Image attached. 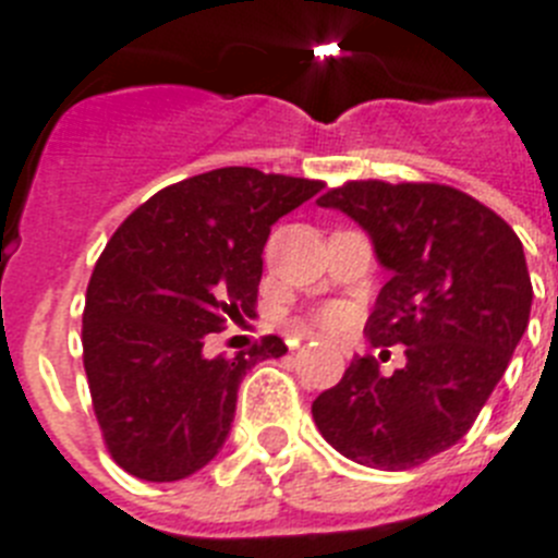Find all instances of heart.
<instances>
[{
  "label": "heart",
  "instance_id": "b5f03b06",
  "mask_svg": "<svg viewBox=\"0 0 558 558\" xmlns=\"http://www.w3.org/2000/svg\"><path fill=\"white\" fill-rule=\"evenodd\" d=\"M343 318H347V313H343V307H338V304H329V307L322 310L324 327H340V324H343Z\"/></svg>",
  "mask_w": 558,
  "mask_h": 558
}]
</instances>
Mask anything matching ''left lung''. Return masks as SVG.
Listing matches in <instances>:
<instances>
[{"instance_id":"left-lung-1","label":"left lung","mask_w":558,"mask_h":558,"mask_svg":"<svg viewBox=\"0 0 558 558\" xmlns=\"http://www.w3.org/2000/svg\"><path fill=\"white\" fill-rule=\"evenodd\" d=\"M372 236L391 270L366 322L372 347L402 343L383 377L366 354L313 402L322 436L374 470H411L466 436L529 327V265L500 215L445 184L349 181L318 198Z\"/></svg>"}]
</instances>
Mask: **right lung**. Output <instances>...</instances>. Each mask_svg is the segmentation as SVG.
<instances>
[{"label":"right lung","instance_id":"right-lung-1","mask_svg":"<svg viewBox=\"0 0 558 558\" xmlns=\"http://www.w3.org/2000/svg\"><path fill=\"white\" fill-rule=\"evenodd\" d=\"M322 181L223 167L156 192L100 254L83 310V366L111 458L172 483L204 470L229 438L245 374L288 347L268 335L206 357V335L254 315L270 226Z\"/></svg>","mask_w":558,"mask_h":558}]
</instances>
